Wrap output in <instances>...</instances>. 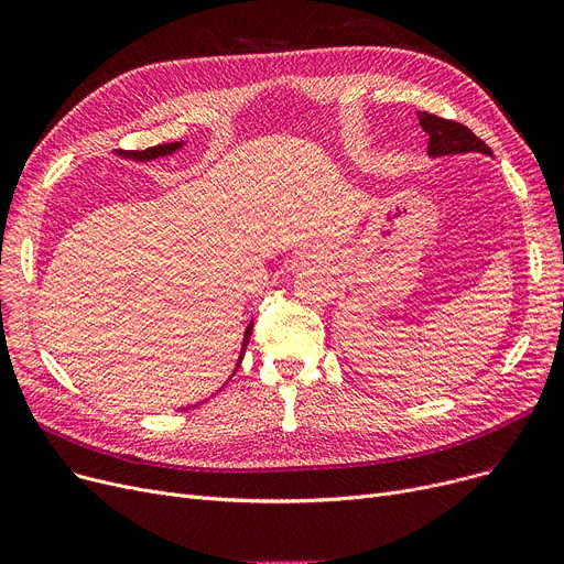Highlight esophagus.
<instances>
[{"mask_svg":"<svg viewBox=\"0 0 564 564\" xmlns=\"http://www.w3.org/2000/svg\"><path fill=\"white\" fill-rule=\"evenodd\" d=\"M300 262H306V256H302V258H300Z\"/></svg>","mask_w":564,"mask_h":564,"instance_id":"1","label":"esophagus"}]
</instances>
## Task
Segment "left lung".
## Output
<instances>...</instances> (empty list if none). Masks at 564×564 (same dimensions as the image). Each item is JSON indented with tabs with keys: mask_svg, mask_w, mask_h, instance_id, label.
Masks as SVG:
<instances>
[{
	"mask_svg": "<svg viewBox=\"0 0 564 564\" xmlns=\"http://www.w3.org/2000/svg\"><path fill=\"white\" fill-rule=\"evenodd\" d=\"M419 121L427 132V155L432 160L464 153H482L491 158V148L464 126L446 121V118H438L427 111H421Z\"/></svg>",
	"mask_w": 564,
	"mask_h": 564,
	"instance_id": "8db88e82",
	"label": "left lung"
}]
</instances>
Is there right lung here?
<instances>
[{
    "label": "right lung",
    "instance_id": "obj_1",
    "mask_svg": "<svg viewBox=\"0 0 564 564\" xmlns=\"http://www.w3.org/2000/svg\"><path fill=\"white\" fill-rule=\"evenodd\" d=\"M187 145V141H173V143H162V145H155V148H145V151H130V153H118L126 160H134V162H153V160H160V158H169L177 151H183V148ZM251 332H253V319L247 324L245 329V338H242V347H240V357H237V364H235V370L240 368L242 364V357H245V349H247V343L251 338ZM232 370V375H235ZM185 409H192V406H185Z\"/></svg>",
    "mask_w": 564,
    "mask_h": 564
}]
</instances>
